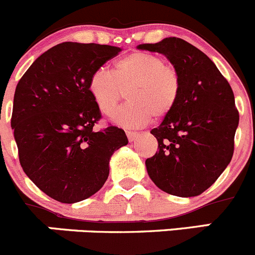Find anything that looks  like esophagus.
<instances>
[{"instance_id": "34e87169", "label": "esophagus", "mask_w": 255, "mask_h": 255, "mask_svg": "<svg viewBox=\"0 0 255 255\" xmlns=\"http://www.w3.org/2000/svg\"><path fill=\"white\" fill-rule=\"evenodd\" d=\"M127 136H128V141H130V142H132V141H135L136 138L138 137V132H133V131H127Z\"/></svg>"}]
</instances>
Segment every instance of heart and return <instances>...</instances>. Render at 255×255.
I'll return each mask as SVG.
<instances>
[{
  "mask_svg": "<svg viewBox=\"0 0 255 255\" xmlns=\"http://www.w3.org/2000/svg\"><path fill=\"white\" fill-rule=\"evenodd\" d=\"M89 93L98 109L110 115L127 90L129 102L112 115V120L127 128L147 124L152 117L162 119L177 105L181 77L162 57L148 52H132L114 63L113 72L100 68L89 78Z\"/></svg>",
  "mask_w": 255,
  "mask_h": 255,
  "instance_id": "obj_1",
  "label": "heart"
}]
</instances>
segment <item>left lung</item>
I'll use <instances>...</instances> for the list:
<instances>
[{"label": "left lung", "instance_id": "1", "mask_svg": "<svg viewBox=\"0 0 255 255\" xmlns=\"http://www.w3.org/2000/svg\"><path fill=\"white\" fill-rule=\"evenodd\" d=\"M137 48L165 55L182 84L175 109L151 130L158 151L145 161L147 173L163 192L195 197L216 182L233 156L239 123L233 90L212 60L183 39Z\"/></svg>", "mask_w": 255, "mask_h": 255}]
</instances>
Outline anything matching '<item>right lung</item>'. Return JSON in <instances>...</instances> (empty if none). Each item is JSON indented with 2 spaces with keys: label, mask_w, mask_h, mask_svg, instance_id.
Wrapping results in <instances>:
<instances>
[{
  "label": "right lung",
  "mask_w": 255,
  "mask_h": 255,
  "mask_svg": "<svg viewBox=\"0 0 255 255\" xmlns=\"http://www.w3.org/2000/svg\"><path fill=\"white\" fill-rule=\"evenodd\" d=\"M122 48L64 42L39 55L19 79L11 127L19 162L53 200L75 203L97 193L114 151L128 145L123 128L95 131L102 118L89 78Z\"/></svg>",
  "instance_id": "obj_1"
}]
</instances>
